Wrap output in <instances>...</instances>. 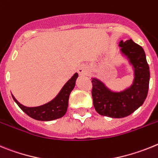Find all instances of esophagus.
<instances>
[{"mask_svg": "<svg viewBox=\"0 0 158 158\" xmlns=\"http://www.w3.org/2000/svg\"><path fill=\"white\" fill-rule=\"evenodd\" d=\"M78 71H79V75H87V73H88L87 66L84 65V64L81 65L80 67L78 68Z\"/></svg>", "mask_w": 158, "mask_h": 158, "instance_id": "esophagus-1", "label": "esophagus"}]
</instances>
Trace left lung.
<instances>
[{
    "mask_svg": "<svg viewBox=\"0 0 158 158\" xmlns=\"http://www.w3.org/2000/svg\"><path fill=\"white\" fill-rule=\"evenodd\" d=\"M120 53L132 67V84L122 90H113L102 80L91 78L95 110L102 116L121 118L134 113L145 102L149 83V68L145 53L132 40L119 42Z\"/></svg>",
    "mask_w": 158,
    "mask_h": 158,
    "instance_id": "8db88e82",
    "label": "left lung"
}]
</instances>
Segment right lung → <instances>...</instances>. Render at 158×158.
Returning <instances> with one entry per match:
<instances>
[{"label": "right lung", "instance_id": "obj_1", "mask_svg": "<svg viewBox=\"0 0 158 158\" xmlns=\"http://www.w3.org/2000/svg\"><path fill=\"white\" fill-rule=\"evenodd\" d=\"M78 76V73L74 74L73 76L64 84L58 94L52 100L39 106L28 107L22 105L16 99L13 94H12V96L15 102L19 106V107L29 117L39 121L56 120L62 118L67 112L70 94L75 87V81Z\"/></svg>", "mask_w": 158, "mask_h": 158}]
</instances>
